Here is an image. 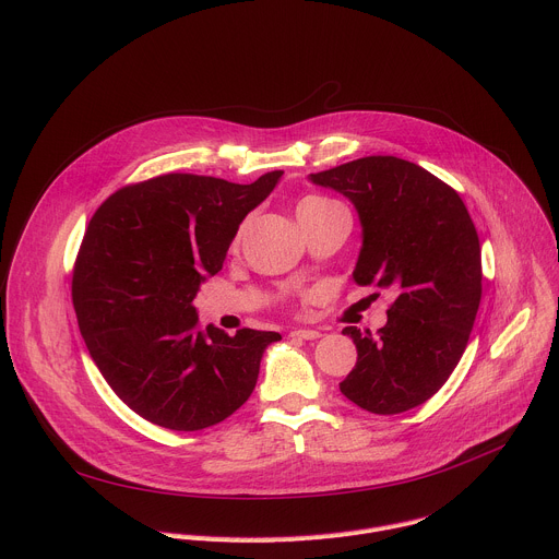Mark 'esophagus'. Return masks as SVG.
<instances>
[{
  "label": "esophagus",
  "instance_id": "esophagus-1",
  "mask_svg": "<svg viewBox=\"0 0 559 559\" xmlns=\"http://www.w3.org/2000/svg\"><path fill=\"white\" fill-rule=\"evenodd\" d=\"M289 336L292 338H300V341H316V338H321V332H316V330H294Z\"/></svg>",
  "mask_w": 559,
  "mask_h": 559
}]
</instances>
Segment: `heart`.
Listing matches in <instances>:
<instances>
[{"label":"heart","mask_w":559,"mask_h":559,"mask_svg":"<svg viewBox=\"0 0 559 559\" xmlns=\"http://www.w3.org/2000/svg\"><path fill=\"white\" fill-rule=\"evenodd\" d=\"M334 205H341V203H336V201L330 199V197L309 194V197H305V199L298 203L296 214H298V218H307V216H313V214L323 212V210H328V207H334Z\"/></svg>","instance_id":"b5f03b06"}]
</instances>
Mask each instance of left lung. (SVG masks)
<instances>
[{"label": "left lung", "instance_id": "1", "mask_svg": "<svg viewBox=\"0 0 559 559\" xmlns=\"http://www.w3.org/2000/svg\"><path fill=\"white\" fill-rule=\"evenodd\" d=\"M309 181L354 203L362 225L354 281L393 296L378 336L343 330L358 360L341 391L371 414L409 412L447 382L468 343L483 298L475 225L451 186L397 156H362Z\"/></svg>", "mask_w": 559, "mask_h": 559}]
</instances>
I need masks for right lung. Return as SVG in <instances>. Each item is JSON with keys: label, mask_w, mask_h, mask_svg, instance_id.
Instances as JSON below:
<instances>
[{"label": "right lung", "mask_w": 559, "mask_h": 559, "mask_svg": "<svg viewBox=\"0 0 559 559\" xmlns=\"http://www.w3.org/2000/svg\"><path fill=\"white\" fill-rule=\"evenodd\" d=\"M281 177L241 186L162 175L121 188L93 214L72 272L79 332L112 391L147 423L199 431L252 395L281 334L201 330L192 300Z\"/></svg>", "instance_id": "right-lung-1"}]
</instances>
